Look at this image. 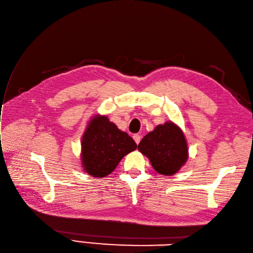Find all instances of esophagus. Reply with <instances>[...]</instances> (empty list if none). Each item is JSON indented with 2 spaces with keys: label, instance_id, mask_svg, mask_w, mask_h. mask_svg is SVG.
Wrapping results in <instances>:
<instances>
[{
  "label": "esophagus",
  "instance_id": "esophagus-1",
  "mask_svg": "<svg viewBox=\"0 0 253 253\" xmlns=\"http://www.w3.org/2000/svg\"><path fill=\"white\" fill-rule=\"evenodd\" d=\"M133 140H134V142H136L137 144H139L140 141H141V136H140V134H133Z\"/></svg>",
  "mask_w": 253,
  "mask_h": 253
}]
</instances>
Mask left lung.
I'll return each instance as SVG.
<instances>
[{
    "label": "left lung",
    "instance_id": "8db88e82",
    "mask_svg": "<svg viewBox=\"0 0 253 253\" xmlns=\"http://www.w3.org/2000/svg\"><path fill=\"white\" fill-rule=\"evenodd\" d=\"M138 150L149 158L158 173L172 175L189 158L183 131L172 122L158 125L141 140Z\"/></svg>",
    "mask_w": 253,
    "mask_h": 253
}]
</instances>
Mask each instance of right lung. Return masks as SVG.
Returning <instances> with one entry per match:
<instances>
[{"mask_svg": "<svg viewBox=\"0 0 253 253\" xmlns=\"http://www.w3.org/2000/svg\"><path fill=\"white\" fill-rule=\"evenodd\" d=\"M81 161L85 171L104 178L119 165L122 158L137 149L133 139L120 130L105 115H95L82 137Z\"/></svg>", "mask_w": 253, "mask_h": 253, "instance_id": "right-lung-1", "label": "right lung"}]
</instances>
